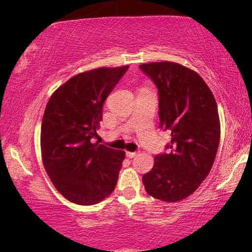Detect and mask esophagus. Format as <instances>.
I'll list each match as a JSON object with an SVG mask.
<instances>
[{"mask_svg":"<svg viewBox=\"0 0 252 252\" xmlns=\"http://www.w3.org/2000/svg\"><path fill=\"white\" fill-rule=\"evenodd\" d=\"M136 155H138V152H129V151H126V157L127 158H134Z\"/></svg>","mask_w":252,"mask_h":252,"instance_id":"34e87169","label":"esophagus"}]
</instances>
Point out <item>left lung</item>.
Here are the masks:
<instances>
[{
  "label": "left lung",
  "instance_id": "1",
  "mask_svg": "<svg viewBox=\"0 0 252 252\" xmlns=\"http://www.w3.org/2000/svg\"><path fill=\"white\" fill-rule=\"evenodd\" d=\"M139 67L158 88L160 127L171 133L168 152L155 157L143 185L153 198L180 201L198 189L215 162L220 141L218 106L197 72L174 62Z\"/></svg>",
  "mask_w": 252,
  "mask_h": 252
}]
</instances>
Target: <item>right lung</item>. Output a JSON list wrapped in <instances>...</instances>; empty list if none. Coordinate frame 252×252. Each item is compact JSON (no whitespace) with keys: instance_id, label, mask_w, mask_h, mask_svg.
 <instances>
[{"instance_id":"right-lung-1","label":"right lung","mask_w":252,"mask_h":252,"mask_svg":"<svg viewBox=\"0 0 252 252\" xmlns=\"http://www.w3.org/2000/svg\"><path fill=\"white\" fill-rule=\"evenodd\" d=\"M129 66L99 67L61 85L46 104L41 126L45 171L69 201L91 206L113 192L126 153L92 143L102 105Z\"/></svg>"}]
</instances>
